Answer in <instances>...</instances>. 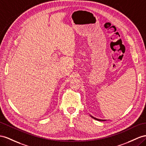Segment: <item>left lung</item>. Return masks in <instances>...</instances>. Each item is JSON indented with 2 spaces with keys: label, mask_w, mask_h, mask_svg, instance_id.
<instances>
[{
  "label": "left lung",
  "mask_w": 146,
  "mask_h": 146,
  "mask_svg": "<svg viewBox=\"0 0 146 146\" xmlns=\"http://www.w3.org/2000/svg\"><path fill=\"white\" fill-rule=\"evenodd\" d=\"M91 117L92 118H94V119H96V120H98V121H106V119H98V118H95V117H93L92 116H91Z\"/></svg>",
  "instance_id": "1"
}]
</instances>
